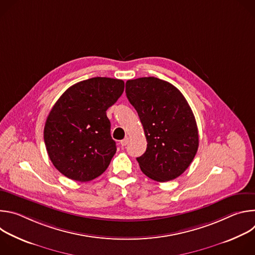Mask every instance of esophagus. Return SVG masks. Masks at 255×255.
<instances>
[{
  "instance_id": "34e87169",
  "label": "esophagus",
  "mask_w": 255,
  "mask_h": 255,
  "mask_svg": "<svg viewBox=\"0 0 255 255\" xmlns=\"http://www.w3.org/2000/svg\"><path fill=\"white\" fill-rule=\"evenodd\" d=\"M128 141H129V138H128V137H126L125 139L121 140V141H120V144H121V146H122V147L126 146V145L128 144Z\"/></svg>"
}]
</instances>
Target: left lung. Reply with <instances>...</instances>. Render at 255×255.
<instances>
[{
    "label": "left lung",
    "instance_id": "8db88e82",
    "mask_svg": "<svg viewBox=\"0 0 255 255\" xmlns=\"http://www.w3.org/2000/svg\"><path fill=\"white\" fill-rule=\"evenodd\" d=\"M126 96L147 140L146 151L136 158L142 172L159 183L184 173L199 147L197 122L186 98L154 77L127 81Z\"/></svg>",
    "mask_w": 255,
    "mask_h": 255
}]
</instances>
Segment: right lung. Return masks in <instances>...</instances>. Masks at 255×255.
Segmentation results:
<instances>
[{
	"instance_id": "obj_1",
	"label": "right lung",
	"mask_w": 255,
	"mask_h": 255,
	"mask_svg": "<svg viewBox=\"0 0 255 255\" xmlns=\"http://www.w3.org/2000/svg\"><path fill=\"white\" fill-rule=\"evenodd\" d=\"M123 92L122 80L98 77L60 96L44 126L46 150L59 172L84 183L107 169L117 148L106 111Z\"/></svg>"
}]
</instances>
